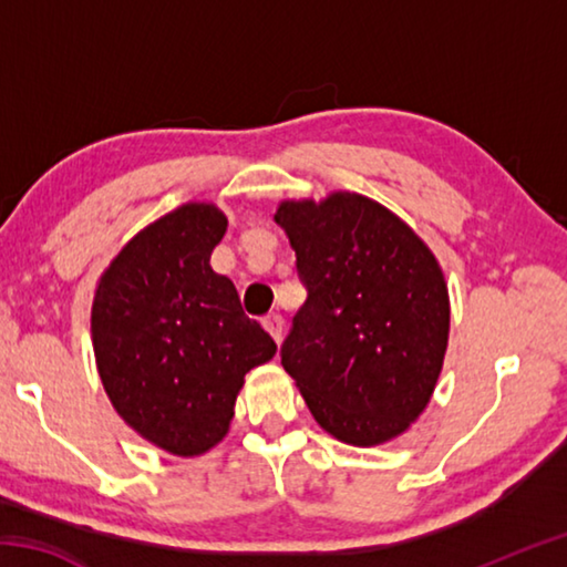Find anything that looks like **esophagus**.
<instances>
[{
  "label": "esophagus",
  "mask_w": 567,
  "mask_h": 567,
  "mask_svg": "<svg viewBox=\"0 0 567 567\" xmlns=\"http://www.w3.org/2000/svg\"><path fill=\"white\" fill-rule=\"evenodd\" d=\"M262 324H265V330L272 334L275 338V342H280L282 340V330H285V318L280 312H270V315H265V320H262Z\"/></svg>",
  "instance_id": "esophagus-1"
}]
</instances>
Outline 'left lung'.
Here are the masks:
<instances>
[{
    "instance_id": "obj_1",
    "label": "left lung",
    "mask_w": 567,
    "mask_h": 567,
    "mask_svg": "<svg viewBox=\"0 0 567 567\" xmlns=\"http://www.w3.org/2000/svg\"><path fill=\"white\" fill-rule=\"evenodd\" d=\"M275 219L307 290L280 348L287 375L342 443L405 433L447 348V287L433 252L390 209L352 192L282 203Z\"/></svg>"
}]
</instances>
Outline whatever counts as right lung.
Wrapping results in <instances>:
<instances>
[{"mask_svg":"<svg viewBox=\"0 0 567 567\" xmlns=\"http://www.w3.org/2000/svg\"><path fill=\"white\" fill-rule=\"evenodd\" d=\"M225 229L217 207L182 205L134 235L94 292V358L114 410L182 457L225 437L245 375L277 350L209 267Z\"/></svg>","mask_w":567,"mask_h":567,"instance_id":"add662e5","label":"right lung"}]
</instances>
